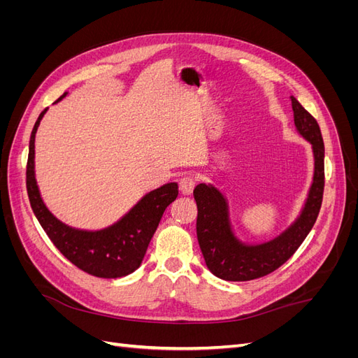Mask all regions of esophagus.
<instances>
[{"label":"esophagus","mask_w":358,"mask_h":358,"mask_svg":"<svg viewBox=\"0 0 358 358\" xmlns=\"http://www.w3.org/2000/svg\"><path fill=\"white\" fill-rule=\"evenodd\" d=\"M194 187H196V179L191 176H185L179 180V188H180V192L183 194V196H189Z\"/></svg>","instance_id":"1"}]
</instances>
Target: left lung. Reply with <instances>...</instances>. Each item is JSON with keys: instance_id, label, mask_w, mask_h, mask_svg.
<instances>
[{"instance_id": "8db88e82", "label": "left lung", "mask_w": 358, "mask_h": 358, "mask_svg": "<svg viewBox=\"0 0 358 358\" xmlns=\"http://www.w3.org/2000/svg\"><path fill=\"white\" fill-rule=\"evenodd\" d=\"M291 106L296 131L312 146L313 176L299 216L282 233L262 243L241 241L231 225L230 206L225 194L212 183H199L194 188L199 209L197 239L206 266L216 278L242 282L272 273L297 251L318 218L324 191L321 129L294 96H291Z\"/></svg>"}]
</instances>
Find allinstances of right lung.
Here are the masks:
<instances>
[{
  "instance_id": "right-lung-1",
  "label": "right lung",
  "mask_w": 358,
  "mask_h": 358,
  "mask_svg": "<svg viewBox=\"0 0 358 358\" xmlns=\"http://www.w3.org/2000/svg\"><path fill=\"white\" fill-rule=\"evenodd\" d=\"M67 92L55 101H61ZM43 110L32 128L27 164V191L32 212L59 252L83 272L96 278H122L142 264L150 239L167 206L178 197V183L169 182L148 192L121 220L101 230L74 229L59 221L41 199L36 179V133Z\"/></svg>"
}]
</instances>
